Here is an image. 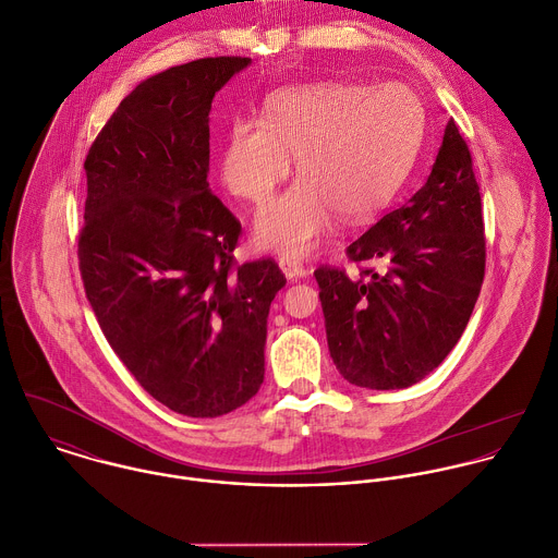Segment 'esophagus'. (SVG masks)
Wrapping results in <instances>:
<instances>
[{"instance_id": "obj_1", "label": "esophagus", "mask_w": 558, "mask_h": 558, "mask_svg": "<svg viewBox=\"0 0 558 558\" xmlns=\"http://www.w3.org/2000/svg\"><path fill=\"white\" fill-rule=\"evenodd\" d=\"M282 274L289 278V280H300V278H306L308 276V267H304L302 263L293 260V258H280L278 260Z\"/></svg>"}]
</instances>
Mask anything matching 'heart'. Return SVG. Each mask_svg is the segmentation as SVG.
I'll return each instance as SVG.
<instances>
[{"label": "heart", "instance_id": "heart-1", "mask_svg": "<svg viewBox=\"0 0 558 558\" xmlns=\"http://www.w3.org/2000/svg\"><path fill=\"white\" fill-rule=\"evenodd\" d=\"M418 142L421 107L401 83L284 89L265 102L260 124H230L219 174L228 193L263 204L295 157L302 179L258 213L254 239L263 250L308 256L332 236L339 215L363 221L395 199Z\"/></svg>", "mask_w": 558, "mask_h": 558}]
</instances>
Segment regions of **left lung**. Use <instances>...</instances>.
<instances>
[{
    "instance_id": "obj_1",
    "label": "left lung",
    "mask_w": 558,
    "mask_h": 558,
    "mask_svg": "<svg viewBox=\"0 0 558 558\" xmlns=\"http://www.w3.org/2000/svg\"><path fill=\"white\" fill-rule=\"evenodd\" d=\"M354 263L384 258L388 274L348 278L319 267L315 280L339 375L367 390L425 379L462 337L477 302L486 243L482 197L453 120L423 189L345 250Z\"/></svg>"
}]
</instances>
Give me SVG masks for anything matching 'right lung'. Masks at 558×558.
<instances>
[{
  "label": "right lung",
  "instance_id": "add662e5",
  "mask_svg": "<svg viewBox=\"0 0 558 558\" xmlns=\"http://www.w3.org/2000/svg\"><path fill=\"white\" fill-rule=\"evenodd\" d=\"M250 63L199 59L142 81L85 159L87 300L135 381L191 418L260 390L267 315L287 284L269 258L234 263L241 223L208 183L213 98Z\"/></svg>",
  "mask_w": 558,
  "mask_h": 558
}]
</instances>
